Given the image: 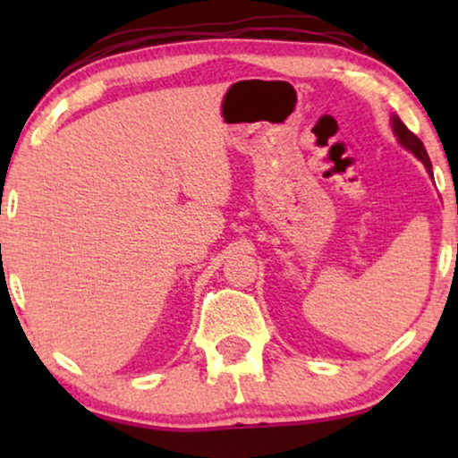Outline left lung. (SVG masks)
I'll return each instance as SVG.
<instances>
[{"instance_id":"1","label":"left lung","mask_w":458,"mask_h":458,"mask_svg":"<svg viewBox=\"0 0 458 458\" xmlns=\"http://www.w3.org/2000/svg\"><path fill=\"white\" fill-rule=\"evenodd\" d=\"M392 131H394V135L398 137L400 146L406 148V149H409V152L415 154L417 158L423 162L425 168H428V173L431 174V177H434V173H431L429 156H428V152H425V146L421 143V140H419V137H417L415 133H411V131L406 129V124H404L403 121H400L398 116H392Z\"/></svg>"}]
</instances>
